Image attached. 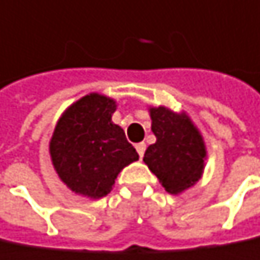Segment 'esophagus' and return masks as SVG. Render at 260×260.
Wrapping results in <instances>:
<instances>
[{
  "label": "esophagus",
  "instance_id": "esophagus-1",
  "mask_svg": "<svg viewBox=\"0 0 260 260\" xmlns=\"http://www.w3.org/2000/svg\"><path fill=\"white\" fill-rule=\"evenodd\" d=\"M145 149L146 145L144 142H141V144H136V151H138V154H139V157L142 158L144 157V154H145Z\"/></svg>",
  "mask_w": 260,
  "mask_h": 260
}]
</instances>
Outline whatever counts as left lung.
<instances>
[{
    "label": "left lung",
    "mask_w": 260,
    "mask_h": 260,
    "mask_svg": "<svg viewBox=\"0 0 260 260\" xmlns=\"http://www.w3.org/2000/svg\"><path fill=\"white\" fill-rule=\"evenodd\" d=\"M155 144L146 148L144 161L165 190L179 194L194 185L204 174L207 148L204 138L185 112L165 106L149 108Z\"/></svg>",
    "instance_id": "obj_1"
}]
</instances>
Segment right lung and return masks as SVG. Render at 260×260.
<instances>
[{
  "label": "right lung",
  "mask_w": 260,
  "mask_h": 260,
  "mask_svg": "<svg viewBox=\"0 0 260 260\" xmlns=\"http://www.w3.org/2000/svg\"><path fill=\"white\" fill-rule=\"evenodd\" d=\"M114 99L91 92L58 119L49 152L59 179L75 193L100 199L111 193L118 174L139 160L124 130L112 122Z\"/></svg>",
  "instance_id": "add662e5"
}]
</instances>
